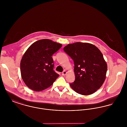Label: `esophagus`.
Here are the masks:
<instances>
[{
    "mask_svg": "<svg viewBox=\"0 0 127 127\" xmlns=\"http://www.w3.org/2000/svg\"><path fill=\"white\" fill-rule=\"evenodd\" d=\"M66 73H67V72H66V70H64V71H63L62 73V75H63V76H65L66 75Z\"/></svg>",
    "mask_w": 127,
    "mask_h": 127,
    "instance_id": "1",
    "label": "esophagus"
}]
</instances>
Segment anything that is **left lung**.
I'll use <instances>...</instances> for the list:
<instances>
[{
  "mask_svg": "<svg viewBox=\"0 0 127 127\" xmlns=\"http://www.w3.org/2000/svg\"><path fill=\"white\" fill-rule=\"evenodd\" d=\"M63 49L74 63L75 80L70 84L71 88L82 95L96 92L103 84L107 71L99 49L91 43L82 42L68 44Z\"/></svg>",
  "mask_w": 127,
  "mask_h": 127,
  "instance_id": "obj_1",
  "label": "left lung"
}]
</instances>
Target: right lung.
Segmentation results:
<instances>
[{
  "label": "right lung",
  "mask_w": 127,
  "mask_h": 127,
  "mask_svg": "<svg viewBox=\"0 0 127 127\" xmlns=\"http://www.w3.org/2000/svg\"><path fill=\"white\" fill-rule=\"evenodd\" d=\"M61 47V44L43 39L33 43L25 52L20 62L21 75L31 90H44L59 76L53 70L52 56Z\"/></svg>",
  "instance_id": "right-lung-1"
}]
</instances>
